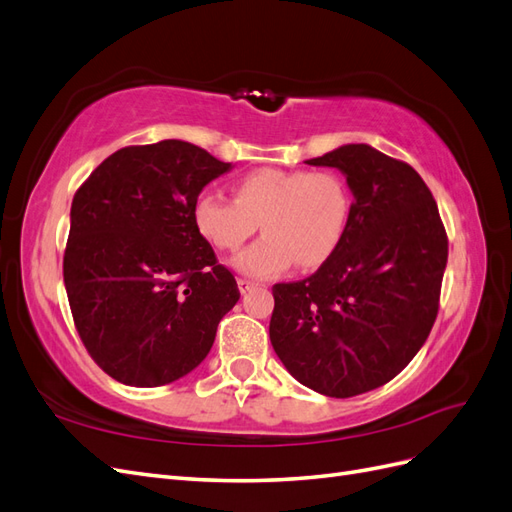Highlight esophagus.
Masks as SVG:
<instances>
[{
	"label": "esophagus",
	"mask_w": 512,
	"mask_h": 512,
	"mask_svg": "<svg viewBox=\"0 0 512 512\" xmlns=\"http://www.w3.org/2000/svg\"><path fill=\"white\" fill-rule=\"evenodd\" d=\"M237 284H239V290L245 294L247 290H252V288H256L258 284L256 282H252V280H247V277H239L237 280Z\"/></svg>",
	"instance_id": "obj_1"
}]
</instances>
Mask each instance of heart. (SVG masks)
<instances>
[{
  "label": "heart",
  "mask_w": 512,
  "mask_h": 512,
  "mask_svg": "<svg viewBox=\"0 0 512 512\" xmlns=\"http://www.w3.org/2000/svg\"><path fill=\"white\" fill-rule=\"evenodd\" d=\"M237 198L215 190L194 200V222L213 247L235 252L258 230L256 243L235 258L252 277H271L292 262L320 267L342 243L352 213L348 181L335 170L258 168L235 183Z\"/></svg>",
  "instance_id": "heart-1"
}]
</instances>
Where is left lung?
Segmentation results:
<instances>
[{"instance_id": "1", "label": "left lung", "mask_w": 512, "mask_h": 512, "mask_svg": "<svg viewBox=\"0 0 512 512\" xmlns=\"http://www.w3.org/2000/svg\"><path fill=\"white\" fill-rule=\"evenodd\" d=\"M333 166L354 194L346 235L316 273L273 286L269 337L307 389L346 399L393 380L436 322L448 237L416 170L369 145H344Z\"/></svg>"}]
</instances>
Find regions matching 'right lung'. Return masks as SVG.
<instances>
[{
    "label": "right lung",
    "mask_w": 512,
    "mask_h": 512,
    "mask_svg": "<svg viewBox=\"0 0 512 512\" xmlns=\"http://www.w3.org/2000/svg\"><path fill=\"white\" fill-rule=\"evenodd\" d=\"M230 164L192 143L132 145L74 194L64 284L96 365L130 386H162L203 363L237 280L194 222V200Z\"/></svg>",
    "instance_id": "add662e5"
}]
</instances>
